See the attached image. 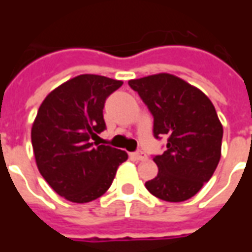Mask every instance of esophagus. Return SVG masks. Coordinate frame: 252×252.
<instances>
[{
  "label": "esophagus",
  "mask_w": 252,
  "mask_h": 252,
  "mask_svg": "<svg viewBox=\"0 0 252 252\" xmlns=\"http://www.w3.org/2000/svg\"><path fill=\"white\" fill-rule=\"evenodd\" d=\"M131 158L136 159V160H144V159H147V155L143 151H136V153L131 154Z\"/></svg>",
  "instance_id": "esophagus-1"
}]
</instances>
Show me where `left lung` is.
<instances>
[{
	"mask_svg": "<svg viewBox=\"0 0 252 252\" xmlns=\"http://www.w3.org/2000/svg\"><path fill=\"white\" fill-rule=\"evenodd\" d=\"M154 116V136L167 137L155 155L158 175L146 182L155 197L181 202L211 180L221 157L222 126L211 99L184 79L160 72L128 81Z\"/></svg>",
	"mask_w": 252,
	"mask_h": 252,
	"instance_id": "8db88e82",
	"label": "left lung"
}]
</instances>
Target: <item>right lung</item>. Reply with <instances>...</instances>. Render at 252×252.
<instances>
[{
    "label": "right lung",
    "mask_w": 252,
    "mask_h": 252,
    "mask_svg": "<svg viewBox=\"0 0 252 252\" xmlns=\"http://www.w3.org/2000/svg\"><path fill=\"white\" fill-rule=\"evenodd\" d=\"M123 82L83 74L54 89L41 102L31 139L37 169L66 200L90 202L104 194L126 151L90 142L104 131L106 98Z\"/></svg>",
    "instance_id": "add662e5"
}]
</instances>
